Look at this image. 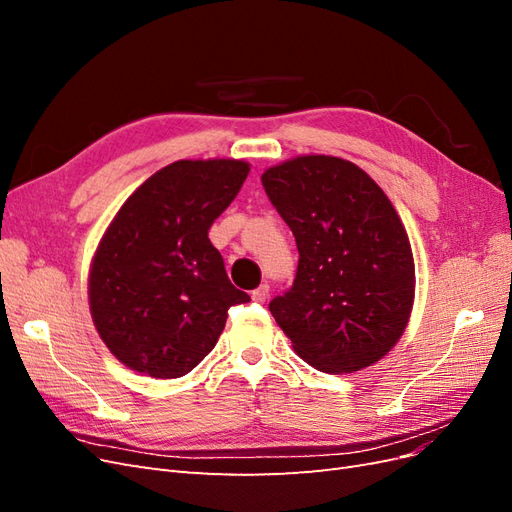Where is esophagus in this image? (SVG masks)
<instances>
[{
  "instance_id": "1",
  "label": "esophagus",
  "mask_w": 512,
  "mask_h": 512,
  "mask_svg": "<svg viewBox=\"0 0 512 512\" xmlns=\"http://www.w3.org/2000/svg\"><path fill=\"white\" fill-rule=\"evenodd\" d=\"M267 297H269V286H267V284H260V286L252 292V299H254L256 303H265Z\"/></svg>"
}]
</instances>
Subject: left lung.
Here are the masks:
<instances>
[{"mask_svg": "<svg viewBox=\"0 0 512 512\" xmlns=\"http://www.w3.org/2000/svg\"><path fill=\"white\" fill-rule=\"evenodd\" d=\"M262 185L299 250L290 290L269 303L275 322L318 371L374 365L399 342L414 303L412 247L389 196L333 156L271 166Z\"/></svg>", "mask_w": 512, "mask_h": 512, "instance_id": "8db88e82", "label": "left lung"}]
</instances>
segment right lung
Returning <instances> with one entry per match:
<instances>
[{
	"instance_id": "obj_1",
	"label": "right lung",
	"mask_w": 512,
	"mask_h": 512,
	"mask_svg": "<svg viewBox=\"0 0 512 512\" xmlns=\"http://www.w3.org/2000/svg\"><path fill=\"white\" fill-rule=\"evenodd\" d=\"M250 173L243 160H179L121 205L89 269V309L106 348L151 378H179L218 344L230 284L209 228Z\"/></svg>"
}]
</instances>
